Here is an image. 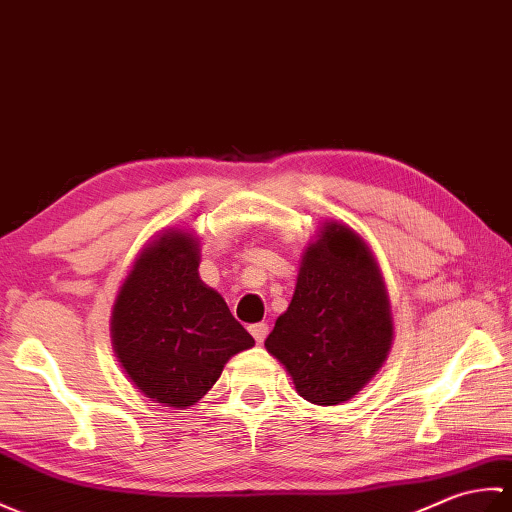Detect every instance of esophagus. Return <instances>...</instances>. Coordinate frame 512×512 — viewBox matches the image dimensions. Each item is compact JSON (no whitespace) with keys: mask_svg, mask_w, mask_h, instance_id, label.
I'll list each match as a JSON object with an SVG mask.
<instances>
[{"mask_svg":"<svg viewBox=\"0 0 512 512\" xmlns=\"http://www.w3.org/2000/svg\"><path fill=\"white\" fill-rule=\"evenodd\" d=\"M249 333H252V337L256 339V344H263V342H265V337H267V333H269V326H267L265 322L252 324V326H249Z\"/></svg>","mask_w":512,"mask_h":512,"instance_id":"obj_1","label":"esophagus"}]
</instances>
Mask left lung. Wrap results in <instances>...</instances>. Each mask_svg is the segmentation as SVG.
<instances>
[{
	"mask_svg": "<svg viewBox=\"0 0 512 512\" xmlns=\"http://www.w3.org/2000/svg\"><path fill=\"white\" fill-rule=\"evenodd\" d=\"M390 298L377 258L352 227L326 221L302 254L289 309L265 348L309 403L352 399L392 346Z\"/></svg>",
	"mask_w": 512,
	"mask_h": 512,
	"instance_id": "8db88e82",
	"label": "left lung"
}]
</instances>
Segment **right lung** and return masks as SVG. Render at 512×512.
<instances>
[{
	"label": "right lung",
	"mask_w": 512,
	"mask_h": 512,
	"mask_svg": "<svg viewBox=\"0 0 512 512\" xmlns=\"http://www.w3.org/2000/svg\"><path fill=\"white\" fill-rule=\"evenodd\" d=\"M111 342L135 388L166 407L199 403L227 359L254 346L199 278V241L168 230L142 249L111 311Z\"/></svg>",
	"instance_id": "1"
}]
</instances>
